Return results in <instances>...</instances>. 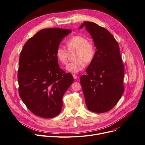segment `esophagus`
<instances>
[{
	"label": "esophagus",
	"mask_w": 145,
	"mask_h": 145,
	"mask_svg": "<svg viewBox=\"0 0 145 145\" xmlns=\"http://www.w3.org/2000/svg\"><path fill=\"white\" fill-rule=\"evenodd\" d=\"M72 76H73V78H74V80H76V79L77 78H78V76H77L76 74H73Z\"/></svg>",
	"instance_id": "34e87169"
}]
</instances>
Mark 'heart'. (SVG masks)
<instances>
[{
	"label": "heart",
	"instance_id": "1",
	"mask_svg": "<svg viewBox=\"0 0 145 145\" xmlns=\"http://www.w3.org/2000/svg\"><path fill=\"white\" fill-rule=\"evenodd\" d=\"M66 45L70 53L75 52L74 61L66 66V70L72 73L82 71L86 65L92 62L95 57L96 48L94 44L81 35H75L66 41ZM69 53L65 48L59 46L56 50V56L59 62L65 65L68 61Z\"/></svg>",
	"mask_w": 145,
	"mask_h": 145
}]
</instances>
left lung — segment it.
<instances>
[{"mask_svg":"<svg viewBox=\"0 0 145 145\" xmlns=\"http://www.w3.org/2000/svg\"><path fill=\"white\" fill-rule=\"evenodd\" d=\"M84 27L97 50L80 83L88 109L102 113L112 109L124 92V64L118 44L108 31L92 22L84 21L79 29Z\"/></svg>","mask_w":145,"mask_h":145,"instance_id":"8db88e82","label":"left lung"}]
</instances>
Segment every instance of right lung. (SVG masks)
I'll use <instances>...</instances> for the list:
<instances>
[{
	"mask_svg": "<svg viewBox=\"0 0 145 145\" xmlns=\"http://www.w3.org/2000/svg\"><path fill=\"white\" fill-rule=\"evenodd\" d=\"M71 30L43 29L25 43L20 53L18 82L20 97L35 115L50 118L57 116L63 96L72 84L71 74L60 68L56 50Z\"/></svg>",
	"mask_w": 145,
	"mask_h": 145,
	"instance_id": "1",
	"label": "right lung"
}]
</instances>
